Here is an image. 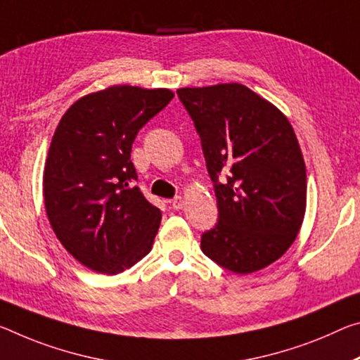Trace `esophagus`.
I'll return each instance as SVG.
<instances>
[{"mask_svg":"<svg viewBox=\"0 0 360 360\" xmlns=\"http://www.w3.org/2000/svg\"><path fill=\"white\" fill-rule=\"evenodd\" d=\"M169 203H171V207H173V210H181L182 207H184V198L179 197V195H176Z\"/></svg>","mask_w":360,"mask_h":360,"instance_id":"esophagus-1","label":"esophagus"}]
</instances>
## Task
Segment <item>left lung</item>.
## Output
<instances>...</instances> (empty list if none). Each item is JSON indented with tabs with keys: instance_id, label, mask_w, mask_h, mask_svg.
Here are the masks:
<instances>
[{
	"instance_id": "1",
	"label": "left lung",
	"mask_w": 360,
	"mask_h": 360,
	"mask_svg": "<svg viewBox=\"0 0 360 360\" xmlns=\"http://www.w3.org/2000/svg\"><path fill=\"white\" fill-rule=\"evenodd\" d=\"M178 98L200 136L218 202L202 252L236 274L272 264L295 242L306 210V167L292 124L238 83L182 88Z\"/></svg>"
}]
</instances>
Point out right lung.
I'll return each instance as SVG.
<instances>
[{"label":"right lung","instance_id":"obj_1","mask_svg":"<svg viewBox=\"0 0 360 360\" xmlns=\"http://www.w3.org/2000/svg\"><path fill=\"white\" fill-rule=\"evenodd\" d=\"M169 89L112 86L78 99L62 117L43 176L53 231L73 258L118 274L150 252L162 213L133 181L139 129L173 99Z\"/></svg>","mask_w":360,"mask_h":360}]
</instances>
